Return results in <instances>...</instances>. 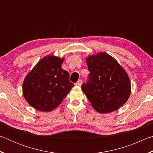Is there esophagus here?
Wrapping results in <instances>:
<instances>
[{"instance_id":"obj_1","label":"esophagus","mask_w":153,"mask_h":153,"mask_svg":"<svg viewBox=\"0 0 153 153\" xmlns=\"http://www.w3.org/2000/svg\"><path fill=\"white\" fill-rule=\"evenodd\" d=\"M82 79H79L78 81H77V82L76 83V86H81V85H82Z\"/></svg>"}]
</instances>
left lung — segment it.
Wrapping results in <instances>:
<instances>
[{
    "label": "left lung",
    "instance_id": "obj_1",
    "mask_svg": "<svg viewBox=\"0 0 153 153\" xmlns=\"http://www.w3.org/2000/svg\"><path fill=\"white\" fill-rule=\"evenodd\" d=\"M86 63L90 74L82 90L92 107L100 113L117 110L131 93L128 74L113 56L105 53L88 56Z\"/></svg>",
    "mask_w": 153,
    "mask_h": 153
}]
</instances>
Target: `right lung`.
<instances>
[{"instance_id": "add662e5", "label": "right lung", "mask_w": 153, "mask_h": 153, "mask_svg": "<svg viewBox=\"0 0 153 153\" xmlns=\"http://www.w3.org/2000/svg\"><path fill=\"white\" fill-rule=\"evenodd\" d=\"M64 58L53 55L43 57L25 77L23 94L36 109L48 112L61 104L74 84L68 71L61 68Z\"/></svg>"}]
</instances>
